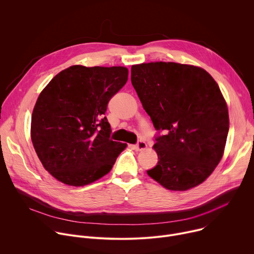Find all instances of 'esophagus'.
Here are the masks:
<instances>
[{"label": "esophagus", "instance_id": "34e87169", "mask_svg": "<svg viewBox=\"0 0 254 254\" xmlns=\"http://www.w3.org/2000/svg\"><path fill=\"white\" fill-rule=\"evenodd\" d=\"M147 142L143 141V140H139L135 146H133V150H135L136 152H140V151H143L147 149Z\"/></svg>", "mask_w": 254, "mask_h": 254}]
</instances>
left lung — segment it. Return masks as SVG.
<instances>
[{"label":"left lung","mask_w":254,"mask_h":254,"mask_svg":"<svg viewBox=\"0 0 254 254\" xmlns=\"http://www.w3.org/2000/svg\"><path fill=\"white\" fill-rule=\"evenodd\" d=\"M131 84L158 130V165L148 175L171 191L200 184L221 161L229 130L223 94L198 66L150 62L131 66Z\"/></svg>","instance_id":"obj_1"}]
</instances>
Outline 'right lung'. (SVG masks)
<instances>
[{"label":"right lung","mask_w":254,"mask_h":254,"mask_svg":"<svg viewBox=\"0 0 254 254\" xmlns=\"http://www.w3.org/2000/svg\"><path fill=\"white\" fill-rule=\"evenodd\" d=\"M127 76L124 66L72 65L41 91L32 114L31 139L44 169L59 182L74 187L95 182L127 148L110 138L104 114Z\"/></svg>","instance_id":"right-lung-1"}]
</instances>
